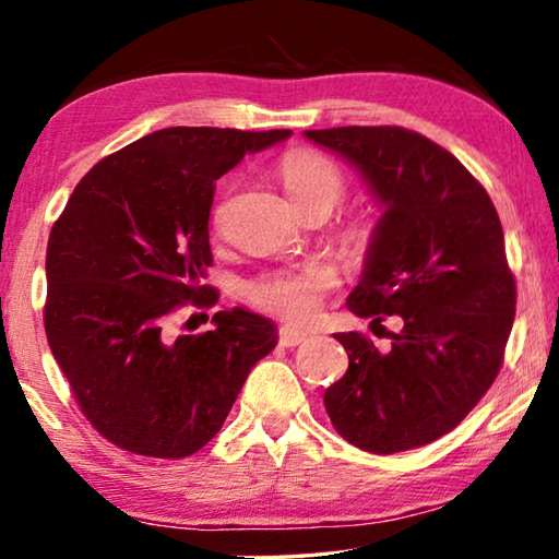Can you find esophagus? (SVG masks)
<instances>
[{
	"mask_svg": "<svg viewBox=\"0 0 559 559\" xmlns=\"http://www.w3.org/2000/svg\"><path fill=\"white\" fill-rule=\"evenodd\" d=\"M309 338V331H299V329H280V346L285 348H295L299 344H305V341Z\"/></svg>",
	"mask_w": 559,
	"mask_h": 559,
	"instance_id": "esophagus-1",
	"label": "esophagus"
}]
</instances>
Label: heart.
<instances>
[{"instance_id":"heart-1","label":"heart","mask_w":559,"mask_h":559,"mask_svg":"<svg viewBox=\"0 0 559 559\" xmlns=\"http://www.w3.org/2000/svg\"><path fill=\"white\" fill-rule=\"evenodd\" d=\"M280 174L289 199L301 213L324 211L329 215L346 193V179L338 164L314 150L289 152L280 164ZM373 233L376 221L370 215H356L344 225L341 238L350 248L364 250L373 240ZM334 285L336 274L329 264L307 262L264 274L245 289V297L250 299V305L274 317L307 324L319 314L324 295Z\"/></svg>"}]
</instances>
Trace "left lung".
Returning a JSON list of instances; mask_svg holds the SVG:
<instances>
[{
	"label": "left lung",
	"instance_id": "left-lung-1",
	"mask_svg": "<svg viewBox=\"0 0 559 559\" xmlns=\"http://www.w3.org/2000/svg\"><path fill=\"white\" fill-rule=\"evenodd\" d=\"M364 174L383 215L348 295L358 317L403 319L390 348L336 334L346 376L326 388L336 432L370 454L425 447L462 423L503 366L515 280L491 199L466 166L405 127L307 130Z\"/></svg>",
	"mask_w": 559,
	"mask_h": 559
}]
</instances>
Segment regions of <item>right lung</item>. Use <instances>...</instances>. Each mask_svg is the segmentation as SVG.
<instances>
[{
  "label": "right lung",
  "instance_id": "right-lung-1",
  "mask_svg": "<svg viewBox=\"0 0 559 559\" xmlns=\"http://www.w3.org/2000/svg\"><path fill=\"white\" fill-rule=\"evenodd\" d=\"M289 134L166 127L97 162L53 223L48 346L87 423L124 452H199L277 346L272 321L240 307L218 311L205 334L176 336L171 317L218 301L203 285L213 183Z\"/></svg>",
  "mask_w": 559,
  "mask_h": 559
}]
</instances>
